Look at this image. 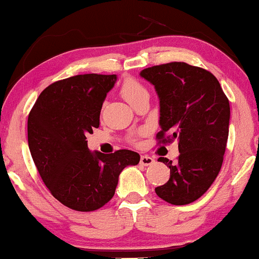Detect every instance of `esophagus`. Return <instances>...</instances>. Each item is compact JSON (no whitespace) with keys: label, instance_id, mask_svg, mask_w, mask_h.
I'll return each instance as SVG.
<instances>
[{"label":"esophagus","instance_id":"esophagus-1","mask_svg":"<svg viewBox=\"0 0 259 259\" xmlns=\"http://www.w3.org/2000/svg\"><path fill=\"white\" fill-rule=\"evenodd\" d=\"M140 163L143 166H149L154 163V159L150 158V156H147V155H142L140 159Z\"/></svg>","mask_w":259,"mask_h":259}]
</instances>
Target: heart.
<instances>
[{
  "mask_svg": "<svg viewBox=\"0 0 259 259\" xmlns=\"http://www.w3.org/2000/svg\"><path fill=\"white\" fill-rule=\"evenodd\" d=\"M120 94L130 105H133L141 97L148 94V92L142 83H140L135 78L129 77L123 81L122 86H120Z\"/></svg>",
  "mask_w": 259,
  "mask_h": 259,
  "instance_id": "1",
  "label": "heart"
}]
</instances>
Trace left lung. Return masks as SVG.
<instances>
[{
  "instance_id": "left-lung-1",
  "label": "left lung",
  "mask_w": 259,
  "mask_h": 259,
  "mask_svg": "<svg viewBox=\"0 0 259 259\" xmlns=\"http://www.w3.org/2000/svg\"><path fill=\"white\" fill-rule=\"evenodd\" d=\"M155 87L160 100L159 143L178 141L176 162L156 195L175 205L198 199L220 172L228 139L230 101L210 71L184 62L154 65L140 73Z\"/></svg>"
}]
</instances>
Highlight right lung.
Wrapping results in <instances>:
<instances>
[{
	"mask_svg": "<svg viewBox=\"0 0 259 259\" xmlns=\"http://www.w3.org/2000/svg\"><path fill=\"white\" fill-rule=\"evenodd\" d=\"M116 75L83 74L48 86L28 114L32 159L51 195L65 207L93 211L113 197L120 172L137 165L136 152H91L86 135L99 127L100 111Z\"/></svg>",
	"mask_w": 259,
	"mask_h": 259,
	"instance_id": "right-lung-1",
	"label": "right lung"
}]
</instances>
